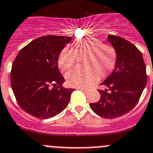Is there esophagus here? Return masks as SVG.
Masks as SVG:
<instances>
[{
	"label": "esophagus",
	"mask_w": 153,
	"mask_h": 153,
	"mask_svg": "<svg viewBox=\"0 0 153 153\" xmlns=\"http://www.w3.org/2000/svg\"><path fill=\"white\" fill-rule=\"evenodd\" d=\"M78 90H80V91H84V92H86L87 91V89H85V88H78Z\"/></svg>",
	"instance_id": "obj_1"
}]
</instances>
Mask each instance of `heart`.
<instances>
[{
    "label": "heart",
    "mask_w": 153,
    "mask_h": 153,
    "mask_svg": "<svg viewBox=\"0 0 153 153\" xmlns=\"http://www.w3.org/2000/svg\"><path fill=\"white\" fill-rule=\"evenodd\" d=\"M83 56L84 66L76 67L66 74L69 86L86 88L97 81L99 75L104 77L114 69L117 62L116 50L111 45L103 43L96 37L89 36L74 42V49L63 48L58 57V65L62 71L73 66L78 57Z\"/></svg>",
    "instance_id": "b5f03b06"
}]
</instances>
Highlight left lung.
<instances>
[{
    "instance_id": "8db88e82",
    "label": "left lung",
    "mask_w": 153,
    "mask_h": 153,
    "mask_svg": "<svg viewBox=\"0 0 153 153\" xmlns=\"http://www.w3.org/2000/svg\"><path fill=\"white\" fill-rule=\"evenodd\" d=\"M107 39L117 53V62L112 73L98 90L101 97L90 104L98 116L113 119L130 112L138 103L146 85V68L142 53L133 43L117 36L108 35Z\"/></svg>"
}]
</instances>
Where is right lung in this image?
Masks as SVG:
<instances>
[{"label": "right lung", "mask_w": 153, "mask_h": 153, "mask_svg": "<svg viewBox=\"0 0 153 153\" xmlns=\"http://www.w3.org/2000/svg\"><path fill=\"white\" fill-rule=\"evenodd\" d=\"M72 37L41 36L20 49L12 65L10 83L19 106L39 119L56 116L68 106L74 89L65 88L58 57Z\"/></svg>", "instance_id": "1"}]
</instances>
